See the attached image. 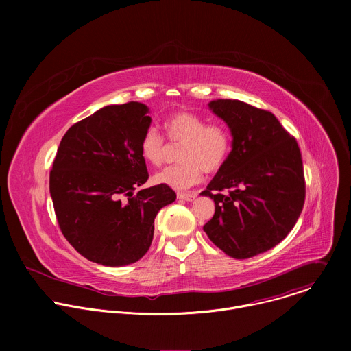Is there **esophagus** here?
<instances>
[{
  "label": "esophagus",
  "mask_w": 351,
  "mask_h": 351,
  "mask_svg": "<svg viewBox=\"0 0 351 351\" xmlns=\"http://www.w3.org/2000/svg\"><path fill=\"white\" fill-rule=\"evenodd\" d=\"M195 195H197L195 193H178V198L184 199V202H193Z\"/></svg>",
  "instance_id": "34e87169"
}]
</instances>
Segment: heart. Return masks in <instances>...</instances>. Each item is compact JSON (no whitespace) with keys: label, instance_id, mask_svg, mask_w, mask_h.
I'll use <instances>...</instances> for the list:
<instances>
[{"label":"heart","instance_id":"heart-1","mask_svg":"<svg viewBox=\"0 0 351 351\" xmlns=\"http://www.w3.org/2000/svg\"><path fill=\"white\" fill-rule=\"evenodd\" d=\"M167 137L179 149L180 164L167 167L154 175V182L175 190H186L195 184L202 172L213 173L222 168L229 152L230 136L222 125L210 123L190 112H176L164 122ZM141 157L153 165L164 162L167 145L160 133L149 128L140 140Z\"/></svg>","mask_w":351,"mask_h":351}]
</instances>
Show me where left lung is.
I'll use <instances>...</instances> for the list:
<instances>
[{
  "label": "left lung",
  "mask_w": 351,
  "mask_h": 351,
  "mask_svg": "<svg viewBox=\"0 0 351 351\" xmlns=\"http://www.w3.org/2000/svg\"><path fill=\"white\" fill-rule=\"evenodd\" d=\"M208 107L229 128L232 149L202 193L215 203L203 229L226 256L252 258L279 244L303 211L302 154L274 114L239 99Z\"/></svg>",
  "instance_id": "1"
}]
</instances>
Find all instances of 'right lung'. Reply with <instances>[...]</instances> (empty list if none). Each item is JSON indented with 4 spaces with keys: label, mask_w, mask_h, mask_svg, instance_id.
I'll return each instance as SVG.
<instances>
[{
    "label": "right lung",
    "mask_w": 351,
    "mask_h": 351,
    "mask_svg": "<svg viewBox=\"0 0 351 351\" xmlns=\"http://www.w3.org/2000/svg\"><path fill=\"white\" fill-rule=\"evenodd\" d=\"M148 112L136 101L107 106L69 128L60 143L49 194L62 234L93 263L138 261L152 245L158 211L176 199L162 184L134 194L148 179L140 154Z\"/></svg>",
    "instance_id": "1"
}]
</instances>
